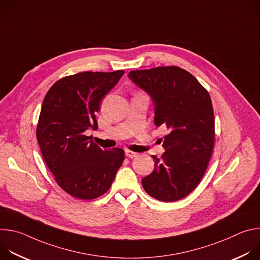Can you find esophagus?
<instances>
[{"label":"esophagus","instance_id":"34e87169","mask_svg":"<svg viewBox=\"0 0 260 260\" xmlns=\"http://www.w3.org/2000/svg\"><path fill=\"white\" fill-rule=\"evenodd\" d=\"M125 156L128 157V158H135V157L138 156V153L134 152V151H131V150H126L125 151Z\"/></svg>","mask_w":260,"mask_h":260}]
</instances>
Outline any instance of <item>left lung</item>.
<instances>
[{
  "instance_id": "obj_1",
  "label": "left lung",
  "mask_w": 260,
  "mask_h": 260,
  "mask_svg": "<svg viewBox=\"0 0 260 260\" xmlns=\"http://www.w3.org/2000/svg\"><path fill=\"white\" fill-rule=\"evenodd\" d=\"M128 78L149 93L154 123L166 125L161 158L152 155L154 171L142 179L145 191L161 202H176L193 191L208 168L215 140V119L208 90L176 66L137 70Z\"/></svg>"
}]
</instances>
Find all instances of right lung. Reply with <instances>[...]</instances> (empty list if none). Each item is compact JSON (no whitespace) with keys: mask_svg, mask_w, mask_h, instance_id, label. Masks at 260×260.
<instances>
[{"mask_svg":"<svg viewBox=\"0 0 260 260\" xmlns=\"http://www.w3.org/2000/svg\"><path fill=\"white\" fill-rule=\"evenodd\" d=\"M123 74L77 73L56 81L44 98L37 140L59 187L76 199L93 200L107 192L124 160L121 148L103 150L84 134L98 129L101 100Z\"/></svg>","mask_w":260,"mask_h":260,"instance_id":"1","label":"right lung"}]
</instances>
